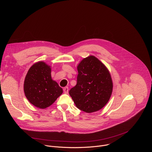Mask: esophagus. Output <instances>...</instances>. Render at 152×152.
<instances>
[{"mask_svg": "<svg viewBox=\"0 0 152 152\" xmlns=\"http://www.w3.org/2000/svg\"><path fill=\"white\" fill-rule=\"evenodd\" d=\"M64 92L66 94H67L69 93V87H68V86H66V87H65L64 88Z\"/></svg>", "mask_w": 152, "mask_h": 152, "instance_id": "34e87169", "label": "esophagus"}]
</instances>
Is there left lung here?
Segmentation results:
<instances>
[{
	"instance_id": "1",
	"label": "left lung",
	"mask_w": 152,
	"mask_h": 152,
	"mask_svg": "<svg viewBox=\"0 0 152 152\" xmlns=\"http://www.w3.org/2000/svg\"><path fill=\"white\" fill-rule=\"evenodd\" d=\"M77 69V84L70 90V96L81 111L87 113L99 111L109 101L113 92L109 70L93 55L83 58Z\"/></svg>"
}]
</instances>
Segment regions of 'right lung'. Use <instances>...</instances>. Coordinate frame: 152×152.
I'll list each match as a JSON object with an SVG mask.
<instances>
[{"label":"right lung","instance_id":"obj_1","mask_svg":"<svg viewBox=\"0 0 152 152\" xmlns=\"http://www.w3.org/2000/svg\"><path fill=\"white\" fill-rule=\"evenodd\" d=\"M24 92L28 101L40 109L52 105L63 90L52 79L51 67L38 61L29 69L24 81Z\"/></svg>","mask_w":152,"mask_h":152}]
</instances>
